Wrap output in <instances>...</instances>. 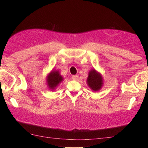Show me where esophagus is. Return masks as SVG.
I'll use <instances>...</instances> for the list:
<instances>
[{"label": "esophagus", "mask_w": 148, "mask_h": 148, "mask_svg": "<svg viewBox=\"0 0 148 148\" xmlns=\"http://www.w3.org/2000/svg\"><path fill=\"white\" fill-rule=\"evenodd\" d=\"M72 79L77 80V79H78V76H77V75H74V76H72Z\"/></svg>", "instance_id": "obj_1"}]
</instances>
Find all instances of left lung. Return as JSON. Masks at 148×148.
Wrapping results in <instances>:
<instances>
[{
	"label": "left lung",
	"instance_id": "left-lung-1",
	"mask_svg": "<svg viewBox=\"0 0 148 148\" xmlns=\"http://www.w3.org/2000/svg\"><path fill=\"white\" fill-rule=\"evenodd\" d=\"M87 82L90 88L95 91L101 89L102 86V78L101 75L97 72L95 70H91L89 72V76Z\"/></svg>",
	"mask_w": 148,
	"mask_h": 148
}]
</instances>
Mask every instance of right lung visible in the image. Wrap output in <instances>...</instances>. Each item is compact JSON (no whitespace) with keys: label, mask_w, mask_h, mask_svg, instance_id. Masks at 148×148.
<instances>
[{"label":"right lung","mask_w":148,"mask_h":148,"mask_svg":"<svg viewBox=\"0 0 148 148\" xmlns=\"http://www.w3.org/2000/svg\"><path fill=\"white\" fill-rule=\"evenodd\" d=\"M62 77L59 74L58 71H52L47 77V84L49 88L54 89L57 85L62 81Z\"/></svg>","instance_id":"1"}]
</instances>
